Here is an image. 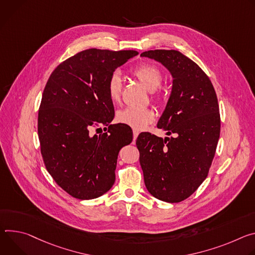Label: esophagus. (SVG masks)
Here are the masks:
<instances>
[{"mask_svg":"<svg viewBox=\"0 0 255 255\" xmlns=\"http://www.w3.org/2000/svg\"><path fill=\"white\" fill-rule=\"evenodd\" d=\"M138 133H139V131L137 130V129H133L132 130V135H133V140L137 137V135H138Z\"/></svg>","mask_w":255,"mask_h":255,"instance_id":"34e87169","label":"esophagus"}]
</instances>
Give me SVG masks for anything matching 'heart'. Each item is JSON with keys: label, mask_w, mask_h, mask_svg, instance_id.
Wrapping results in <instances>:
<instances>
[{"label": "heart", "mask_w": 255, "mask_h": 255, "mask_svg": "<svg viewBox=\"0 0 255 255\" xmlns=\"http://www.w3.org/2000/svg\"><path fill=\"white\" fill-rule=\"evenodd\" d=\"M131 74L151 91V100L155 104L163 102V93L158 90L163 82L161 70L149 63L140 64L131 70ZM106 91L112 103H119L122 98L123 80L119 73H113L107 80ZM119 123L128 126L134 129H143L155 121V112L151 108L127 107L120 110L117 115Z\"/></svg>", "instance_id": "1"}]
</instances>
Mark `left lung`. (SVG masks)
I'll list each match as a JSON object with an SVG mask.
<instances>
[{
  "label": "left lung",
  "mask_w": 255,
  "mask_h": 255,
  "mask_svg": "<svg viewBox=\"0 0 255 255\" xmlns=\"http://www.w3.org/2000/svg\"><path fill=\"white\" fill-rule=\"evenodd\" d=\"M140 55L160 62L173 76L157 127L174 136L142 132L135 142L144 181L156 199L180 203L204 182L215 157L221 129L217 94L208 75L180 51L155 49Z\"/></svg>",
  "instance_id": "1"
}]
</instances>
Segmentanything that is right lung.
Here are the masks:
<instances>
[{
    "label": "right lung",
    "instance_id": "1",
    "mask_svg": "<svg viewBox=\"0 0 255 255\" xmlns=\"http://www.w3.org/2000/svg\"><path fill=\"white\" fill-rule=\"evenodd\" d=\"M136 54L135 50H83L61 63L46 82L37 120L40 153L56 184L76 199H96L116 181L119 152L131 143L132 132L110 125L115 108L106 83ZM101 125L109 127L106 133L92 132Z\"/></svg>",
    "mask_w": 255,
    "mask_h": 255
}]
</instances>
